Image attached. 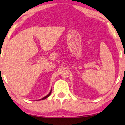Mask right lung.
Segmentation results:
<instances>
[{"instance_id":"add662e5","label":"right lung","mask_w":125,"mask_h":125,"mask_svg":"<svg viewBox=\"0 0 125 125\" xmlns=\"http://www.w3.org/2000/svg\"><path fill=\"white\" fill-rule=\"evenodd\" d=\"M51 91H52V90H51V92H50V93H49V94H48V95H47V96H45V97H43V98L41 99H40V100H43V99H46V98H47V97H49V96H50V94H51Z\"/></svg>"}]
</instances>
